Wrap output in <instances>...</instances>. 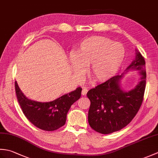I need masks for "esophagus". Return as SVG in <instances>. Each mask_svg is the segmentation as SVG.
Listing matches in <instances>:
<instances>
[{
    "instance_id": "1",
    "label": "esophagus",
    "mask_w": 158,
    "mask_h": 158,
    "mask_svg": "<svg viewBox=\"0 0 158 158\" xmlns=\"http://www.w3.org/2000/svg\"><path fill=\"white\" fill-rule=\"evenodd\" d=\"M88 89H87L86 88H83V89H82V92H81L82 95L85 96L87 94V93H88Z\"/></svg>"
}]
</instances>
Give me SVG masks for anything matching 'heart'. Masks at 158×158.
<instances>
[{
	"label": "heart",
	"mask_w": 158,
	"mask_h": 158,
	"mask_svg": "<svg viewBox=\"0 0 158 158\" xmlns=\"http://www.w3.org/2000/svg\"><path fill=\"white\" fill-rule=\"evenodd\" d=\"M124 58L125 49L121 43L103 36H91L79 43L70 61L77 75H81L84 66L90 65V77L96 82H105L119 71Z\"/></svg>",
	"instance_id": "heart-1"
}]
</instances>
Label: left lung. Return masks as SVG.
<instances>
[{
  "label": "left lung",
  "mask_w": 158,
  "mask_h": 158,
  "mask_svg": "<svg viewBox=\"0 0 158 158\" xmlns=\"http://www.w3.org/2000/svg\"><path fill=\"white\" fill-rule=\"evenodd\" d=\"M135 51V60L122 75L113 77L87 94L91 102L88 122L96 132L108 135L122 129L132 120L141 106L146 85L145 61L138 50ZM130 70L138 72L140 81L133 89L126 91L120 82L124 74Z\"/></svg>",
  "instance_id": "obj_1"
}]
</instances>
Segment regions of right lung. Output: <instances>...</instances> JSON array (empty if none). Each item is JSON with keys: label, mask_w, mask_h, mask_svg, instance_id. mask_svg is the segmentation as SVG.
Masks as SVG:
<instances>
[{"label": "right lung", "mask_w": 158, "mask_h": 158, "mask_svg": "<svg viewBox=\"0 0 158 158\" xmlns=\"http://www.w3.org/2000/svg\"><path fill=\"white\" fill-rule=\"evenodd\" d=\"M15 88L18 102L26 118L36 127L45 131L58 130L64 125L70 106L80 98L82 90L79 87L53 101L42 102L28 98L17 81Z\"/></svg>", "instance_id": "add662e5"}]
</instances>
